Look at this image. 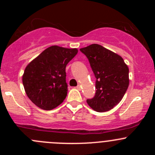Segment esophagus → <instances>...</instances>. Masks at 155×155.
I'll return each instance as SVG.
<instances>
[{"instance_id":"obj_1","label":"esophagus","mask_w":155,"mask_h":155,"mask_svg":"<svg viewBox=\"0 0 155 155\" xmlns=\"http://www.w3.org/2000/svg\"><path fill=\"white\" fill-rule=\"evenodd\" d=\"M76 88H77L78 90H81V86L80 85H77V86H76Z\"/></svg>"}]
</instances>
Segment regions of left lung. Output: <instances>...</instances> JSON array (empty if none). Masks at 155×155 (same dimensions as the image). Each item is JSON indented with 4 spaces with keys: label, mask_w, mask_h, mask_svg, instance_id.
<instances>
[{
    "label": "left lung",
    "mask_w": 155,
    "mask_h": 155,
    "mask_svg": "<svg viewBox=\"0 0 155 155\" xmlns=\"http://www.w3.org/2000/svg\"><path fill=\"white\" fill-rule=\"evenodd\" d=\"M88 59L96 78V93L87 103L96 112L113 109L122 100L129 85V69L116 53L98 44L80 48Z\"/></svg>",
    "instance_id": "left-lung-1"
}]
</instances>
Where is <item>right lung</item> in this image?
I'll return each instance as SVG.
<instances>
[{"label":"right lung","instance_id":"add662e5","mask_svg":"<svg viewBox=\"0 0 155 155\" xmlns=\"http://www.w3.org/2000/svg\"><path fill=\"white\" fill-rule=\"evenodd\" d=\"M77 52V48L52 46L28 64L22 76V83L27 96L37 107L51 110L66 98L65 69Z\"/></svg>","mask_w":155,"mask_h":155}]
</instances>
